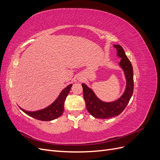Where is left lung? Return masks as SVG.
Here are the masks:
<instances>
[{"instance_id": "8db88e82", "label": "left lung", "mask_w": 160, "mask_h": 160, "mask_svg": "<svg viewBox=\"0 0 160 160\" xmlns=\"http://www.w3.org/2000/svg\"><path fill=\"white\" fill-rule=\"evenodd\" d=\"M117 55L122 58L119 65L124 71L126 78V88L122 96L112 102H104L95 95L91 89L85 84H82L85 105L89 113L95 118L108 119L119 115L126 108L133 92V72L130 61L125 55L122 46L114 45Z\"/></svg>"}]
</instances>
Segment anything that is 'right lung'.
<instances>
[{
    "mask_svg": "<svg viewBox=\"0 0 160 160\" xmlns=\"http://www.w3.org/2000/svg\"><path fill=\"white\" fill-rule=\"evenodd\" d=\"M72 85V84H70L65 88L61 91V93L54 102L45 109L36 111H28L21 108L20 109L28 115L38 120L49 122V121L55 119L60 117L63 113L65 101L69 93Z\"/></svg>",
    "mask_w": 160,
    "mask_h": 160,
    "instance_id": "right-lung-1",
    "label": "right lung"
}]
</instances>
